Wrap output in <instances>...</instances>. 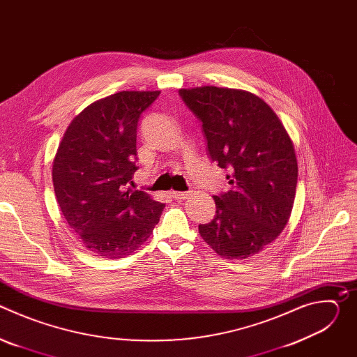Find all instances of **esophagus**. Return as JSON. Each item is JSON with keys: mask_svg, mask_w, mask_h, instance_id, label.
Returning a JSON list of instances; mask_svg holds the SVG:
<instances>
[{"mask_svg": "<svg viewBox=\"0 0 357 357\" xmlns=\"http://www.w3.org/2000/svg\"><path fill=\"white\" fill-rule=\"evenodd\" d=\"M169 195H171V197H174V199L182 200V199H186V197L189 196V192H175V190H172V192H169Z\"/></svg>", "mask_w": 357, "mask_h": 357, "instance_id": "obj_1", "label": "esophagus"}]
</instances>
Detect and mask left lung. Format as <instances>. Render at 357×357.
Here are the masks:
<instances>
[{
  "instance_id": "1",
  "label": "left lung",
  "mask_w": 357,
  "mask_h": 357,
  "mask_svg": "<svg viewBox=\"0 0 357 357\" xmlns=\"http://www.w3.org/2000/svg\"><path fill=\"white\" fill-rule=\"evenodd\" d=\"M179 96L202 123L209 158L230 172V190L213 196L216 215L199 233L225 259L254 256L289 219L298 179L292 141L256 94L205 86Z\"/></svg>"
}]
</instances>
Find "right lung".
I'll use <instances>...</instances> for the list:
<instances>
[{
	"instance_id": "obj_1",
	"label": "right lung",
	"mask_w": 357,
	"mask_h": 357,
	"mask_svg": "<svg viewBox=\"0 0 357 357\" xmlns=\"http://www.w3.org/2000/svg\"><path fill=\"white\" fill-rule=\"evenodd\" d=\"M161 91H120L86 107L68 127L54 160L59 208L83 244L101 257L137 250L160 222L164 203L127 190L137 162L141 114Z\"/></svg>"
}]
</instances>
